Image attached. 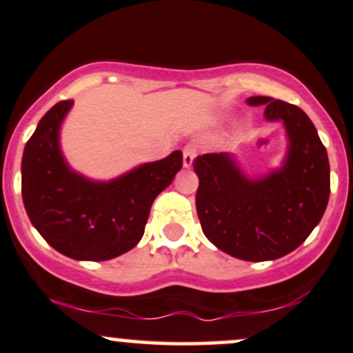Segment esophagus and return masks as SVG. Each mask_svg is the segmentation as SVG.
Segmentation results:
<instances>
[{
  "mask_svg": "<svg viewBox=\"0 0 353 353\" xmlns=\"http://www.w3.org/2000/svg\"><path fill=\"white\" fill-rule=\"evenodd\" d=\"M196 156H197L196 148H194V145H185V148H184V157H182V163H184L185 169L192 168Z\"/></svg>",
  "mask_w": 353,
  "mask_h": 353,
  "instance_id": "1",
  "label": "esophagus"
}]
</instances>
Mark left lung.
<instances>
[{
  "label": "left lung",
  "instance_id": "1",
  "mask_svg": "<svg viewBox=\"0 0 353 353\" xmlns=\"http://www.w3.org/2000/svg\"><path fill=\"white\" fill-rule=\"evenodd\" d=\"M267 123L285 129L287 151L279 168L249 176L232 152L202 154L194 161L199 177L196 208L204 236L222 252L250 262L283 257L310 236L329 204L327 151L301 108L252 96Z\"/></svg>",
  "mask_w": 353,
  "mask_h": 353
}]
</instances>
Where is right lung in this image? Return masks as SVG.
I'll use <instances>...</instances> for the list:
<instances>
[{
  "instance_id": "1",
  "label": "right lung",
  "mask_w": 353,
  "mask_h": 353,
  "mask_svg": "<svg viewBox=\"0 0 353 353\" xmlns=\"http://www.w3.org/2000/svg\"><path fill=\"white\" fill-rule=\"evenodd\" d=\"M72 101L41 117L24 145L21 194L34 229L74 261H109L139 244L154 199L182 168V152L143 163L109 181L71 168L61 149V128Z\"/></svg>"
}]
</instances>
